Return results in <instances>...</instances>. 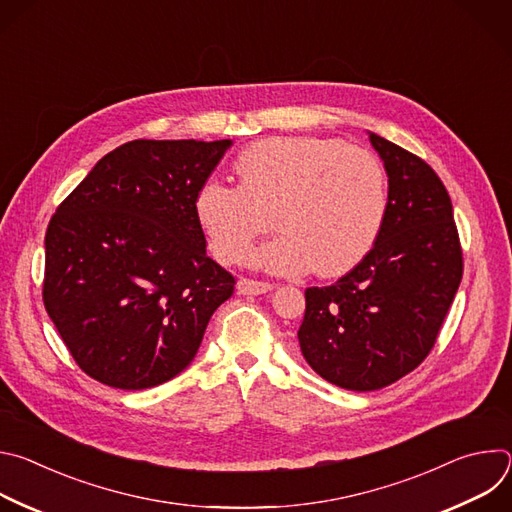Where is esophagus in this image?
I'll return each instance as SVG.
<instances>
[{
  "instance_id": "obj_1",
  "label": "esophagus",
  "mask_w": 512,
  "mask_h": 512,
  "mask_svg": "<svg viewBox=\"0 0 512 512\" xmlns=\"http://www.w3.org/2000/svg\"><path fill=\"white\" fill-rule=\"evenodd\" d=\"M273 285L267 283V281H255V279H241L237 283V291L241 296H261V294H267V291H271Z\"/></svg>"
}]
</instances>
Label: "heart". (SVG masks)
<instances>
[{
	"label": "heart",
	"instance_id": "obj_1",
	"mask_svg": "<svg viewBox=\"0 0 512 512\" xmlns=\"http://www.w3.org/2000/svg\"><path fill=\"white\" fill-rule=\"evenodd\" d=\"M239 186L210 180L194 212L212 253L225 263L247 261L271 223L281 233L259 251L277 273L340 275L375 247L389 206L387 176L367 150L332 137H267L245 148Z\"/></svg>",
	"mask_w": 512,
	"mask_h": 512
}]
</instances>
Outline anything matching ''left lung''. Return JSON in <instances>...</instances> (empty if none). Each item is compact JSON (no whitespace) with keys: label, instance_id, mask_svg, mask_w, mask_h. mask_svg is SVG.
<instances>
[{"label":"left lung","instance_id":"8db88e82","mask_svg":"<svg viewBox=\"0 0 512 512\" xmlns=\"http://www.w3.org/2000/svg\"><path fill=\"white\" fill-rule=\"evenodd\" d=\"M389 176V206L375 247L336 283L306 289L302 354L328 383L383 389L435 344L462 281L452 200L415 154L371 133Z\"/></svg>","mask_w":512,"mask_h":512}]
</instances>
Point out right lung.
Instances as JSON below:
<instances>
[{
	"label": "right lung",
	"mask_w": 512,
	"mask_h": 512,
	"mask_svg": "<svg viewBox=\"0 0 512 512\" xmlns=\"http://www.w3.org/2000/svg\"><path fill=\"white\" fill-rule=\"evenodd\" d=\"M231 139H135L101 158L46 231L44 308L95 381L180 375L235 277L206 255L194 198Z\"/></svg>",
	"instance_id": "add662e5"
}]
</instances>
